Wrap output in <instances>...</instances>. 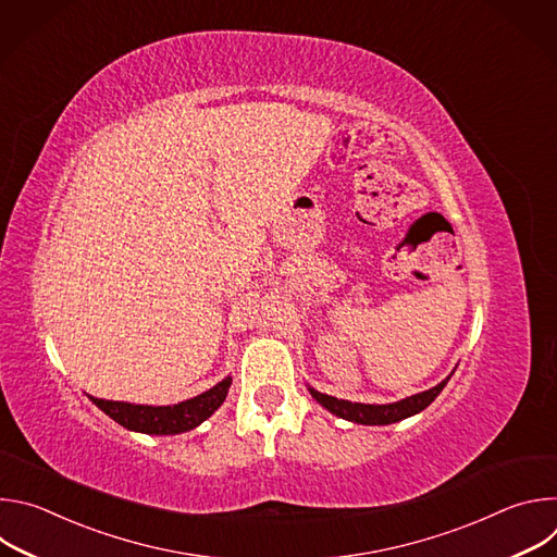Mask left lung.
I'll return each instance as SVG.
<instances>
[{
  "mask_svg": "<svg viewBox=\"0 0 557 557\" xmlns=\"http://www.w3.org/2000/svg\"><path fill=\"white\" fill-rule=\"evenodd\" d=\"M451 376V374H449ZM449 376L445 381H441L438 385H434L432 389L419 392L414 396H408V399L399 401V404H387V406H368V404H352V401H342L335 399V396L322 394L310 387V394L317 399V404H322L329 412L348 419L352 423H361V425H389L396 421H404L421 410H425L436 396L441 394V389L447 385Z\"/></svg>",
  "mask_w": 557,
  "mask_h": 557,
  "instance_id": "8db88e82",
  "label": "left lung"
}]
</instances>
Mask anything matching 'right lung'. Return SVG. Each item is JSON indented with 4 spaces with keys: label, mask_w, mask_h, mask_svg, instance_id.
I'll list each match as a JSON object with an SVG mask.
<instances>
[{
    "label": "right lung",
    "mask_w": 557,
    "mask_h": 557,
    "mask_svg": "<svg viewBox=\"0 0 557 557\" xmlns=\"http://www.w3.org/2000/svg\"><path fill=\"white\" fill-rule=\"evenodd\" d=\"M228 385H231V376L222 379L218 385L194 396L189 401H183L178 406H165V408L106 401V399H95V396H90V401L127 430L145 432V434H178V432L194 430L205 419H209L226 399Z\"/></svg>",
    "instance_id": "1"
}]
</instances>
